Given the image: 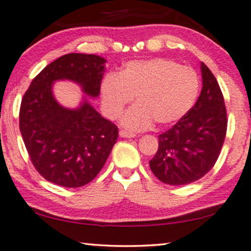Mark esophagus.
<instances>
[{
  "instance_id": "obj_1",
  "label": "esophagus",
  "mask_w": 251,
  "mask_h": 251,
  "mask_svg": "<svg viewBox=\"0 0 251 251\" xmlns=\"http://www.w3.org/2000/svg\"><path fill=\"white\" fill-rule=\"evenodd\" d=\"M119 135H121L122 137H125V139H133V137L136 136L135 134L128 133V132H126V130H121V132H119Z\"/></svg>"
}]
</instances>
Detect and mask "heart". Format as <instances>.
I'll return each mask as SVG.
<instances>
[{"instance_id":"1","label":"heart","mask_w":251,"mask_h":251,"mask_svg":"<svg viewBox=\"0 0 251 251\" xmlns=\"http://www.w3.org/2000/svg\"><path fill=\"white\" fill-rule=\"evenodd\" d=\"M200 90L199 76L174 60L153 58L125 63L118 75L108 74L101 83L104 111L117 118L133 101L137 103L122 116V125L142 130L152 125H172L195 105Z\"/></svg>"}]
</instances>
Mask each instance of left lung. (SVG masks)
Here are the masks:
<instances>
[{
  "label": "left lung",
  "mask_w": 251,
  "mask_h": 251,
  "mask_svg": "<svg viewBox=\"0 0 251 251\" xmlns=\"http://www.w3.org/2000/svg\"><path fill=\"white\" fill-rule=\"evenodd\" d=\"M202 90L181 121L158 137L159 147L149 161L154 176L169 185H185L213 168L227 127L226 109L216 78L201 62Z\"/></svg>",
  "instance_id": "1"
}]
</instances>
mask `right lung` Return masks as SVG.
Instances as JSON below:
<instances>
[{"label":"right lung","instance_id":"1","mask_svg":"<svg viewBox=\"0 0 251 251\" xmlns=\"http://www.w3.org/2000/svg\"><path fill=\"white\" fill-rule=\"evenodd\" d=\"M107 60L68 53L48 65L21 101L19 126L30 160L49 182L65 188L90 183L107 161L118 128L95 110L86 95L98 98ZM58 80L77 83L86 95L78 107L60 105L53 94Z\"/></svg>","mask_w":251,"mask_h":251}]
</instances>
